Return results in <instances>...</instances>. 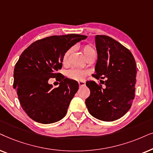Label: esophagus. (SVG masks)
<instances>
[{"label":"esophagus","instance_id":"esophagus-1","mask_svg":"<svg viewBox=\"0 0 153 153\" xmlns=\"http://www.w3.org/2000/svg\"><path fill=\"white\" fill-rule=\"evenodd\" d=\"M78 84H79V86H80V87H83V86H85V81H79Z\"/></svg>","mask_w":153,"mask_h":153}]
</instances>
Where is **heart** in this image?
Masks as SVG:
<instances>
[{
    "instance_id": "1",
    "label": "heart",
    "mask_w": 153,
    "mask_h": 153,
    "mask_svg": "<svg viewBox=\"0 0 153 153\" xmlns=\"http://www.w3.org/2000/svg\"><path fill=\"white\" fill-rule=\"evenodd\" d=\"M93 49L89 45H85L84 48H83V52H84L85 56H86ZM71 52H72V49H68V50H67L66 52H64L62 57V62L64 64H66L67 62H68L69 55H70ZM87 75V72L86 71L78 68H72L71 69V70L68 71V72H67V75H68V78L70 79H72V80H84V79L86 78Z\"/></svg>"
}]
</instances>
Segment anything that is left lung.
<instances>
[{
  "mask_svg": "<svg viewBox=\"0 0 153 153\" xmlns=\"http://www.w3.org/2000/svg\"><path fill=\"white\" fill-rule=\"evenodd\" d=\"M97 62L92 76L101 85L87 81L90 95L85 100L93 117L112 122L125 115L135 97L136 64L131 52L109 36H95ZM103 82V83H101Z\"/></svg>",
  "mask_w": 153,
  "mask_h": 153,
  "instance_id": "1",
  "label": "left lung"
}]
</instances>
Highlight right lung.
<instances>
[{
    "label": "right lung",
    "mask_w": 153,
    "mask_h": 153,
    "mask_svg": "<svg viewBox=\"0 0 153 153\" xmlns=\"http://www.w3.org/2000/svg\"><path fill=\"white\" fill-rule=\"evenodd\" d=\"M87 38L79 34L50 36L33 42L22 53L14 70L13 87L22 108L34 121L51 124L66 115L79 85L57 71L64 52ZM52 77L60 79L58 88L48 83Z\"/></svg>",
    "instance_id": "add662e5"
}]
</instances>
